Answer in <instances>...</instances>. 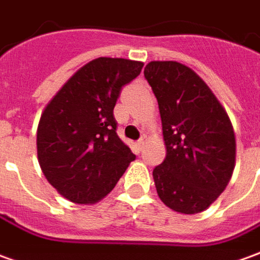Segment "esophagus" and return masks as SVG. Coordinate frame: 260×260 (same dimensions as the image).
<instances>
[{
	"label": "esophagus",
	"mask_w": 260,
	"mask_h": 260,
	"mask_svg": "<svg viewBox=\"0 0 260 260\" xmlns=\"http://www.w3.org/2000/svg\"><path fill=\"white\" fill-rule=\"evenodd\" d=\"M145 144H146V137H142L137 142L138 148H139V149H142V148H144V146H145Z\"/></svg>",
	"instance_id": "esophagus-1"
}]
</instances>
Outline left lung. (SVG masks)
I'll list each match as a JSON object with an SVG mask.
<instances>
[{"label":"left lung","mask_w":260,"mask_h":260,"mask_svg":"<svg viewBox=\"0 0 260 260\" xmlns=\"http://www.w3.org/2000/svg\"><path fill=\"white\" fill-rule=\"evenodd\" d=\"M144 74L158 100L167 148L165 159L152 174L158 197L175 212H204L234 174L232 122L211 88L189 67L151 61Z\"/></svg>","instance_id":"1"}]
</instances>
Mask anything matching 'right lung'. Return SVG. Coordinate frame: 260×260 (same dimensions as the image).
Wrapping results in <instances>:
<instances>
[{
  "mask_svg": "<svg viewBox=\"0 0 260 260\" xmlns=\"http://www.w3.org/2000/svg\"><path fill=\"white\" fill-rule=\"evenodd\" d=\"M144 62L101 56L71 77L44 108L37 129L47 181L74 204L100 202L135 159L116 135L114 108Z\"/></svg>",
  "mask_w": 260,
  "mask_h": 260,
  "instance_id": "1",
  "label": "right lung"
}]
</instances>
